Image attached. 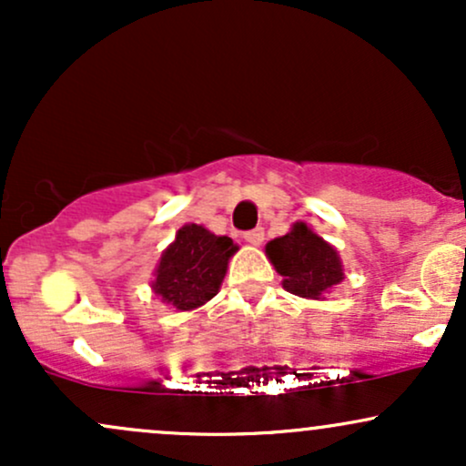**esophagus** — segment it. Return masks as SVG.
Here are the masks:
<instances>
[{"mask_svg": "<svg viewBox=\"0 0 466 466\" xmlns=\"http://www.w3.org/2000/svg\"><path fill=\"white\" fill-rule=\"evenodd\" d=\"M243 238H245V243H248V245H254V248H258V245L263 243V240H265V232H263V228L249 229V232H245V234H243Z\"/></svg>", "mask_w": 466, "mask_h": 466, "instance_id": "esophagus-1", "label": "esophagus"}]
</instances>
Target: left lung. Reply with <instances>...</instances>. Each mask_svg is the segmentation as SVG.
<instances>
[{"mask_svg":"<svg viewBox=\"0 0 466 466\" xmlns=\"http://www.w3.org/2000/svg\"><path fill=\"white\" fill-rule=\"evenodd\" d=\"M265 254L282 276V287L307 300H324L346 278L337 249L304 221L293 223L285 237L269 240Z\"/></svg>","mask_w":466,"mask_h":466,"instance_id":"obj_1","label":"left lung"}]
</instances>
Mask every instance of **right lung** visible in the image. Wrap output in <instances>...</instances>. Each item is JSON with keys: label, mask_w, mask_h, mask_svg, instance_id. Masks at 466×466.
<instances>
[{"label": "right lung", "mask_w": 466, "mask_h": 466, "mask_svg": "<svg viewBox=\"0 0 466 466\" xmlns=\"http://www.w3.org/2000/svg\"><path fill=\"white\" fill-rule=\"evenodd\" d=\"M237 251L238 245L232 238L217 237L197 223H186L155 267L153 293L175 311H195L217 296L229 258Z\"/></svg>", "instance_id": "1"}]
</instances>
